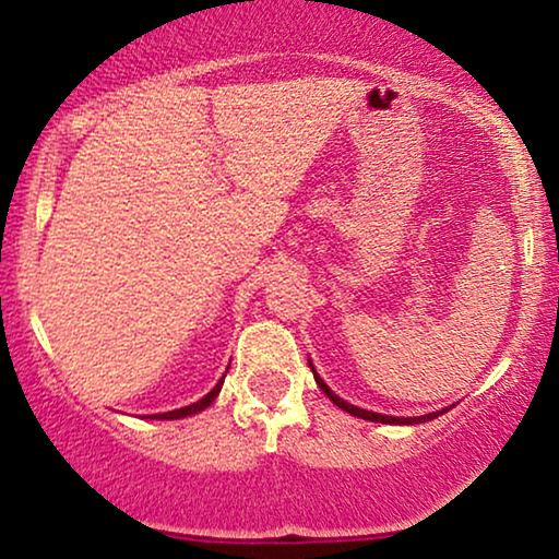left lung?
I'll use <instances>...</instances> for the list:
<instances>
[{
    "mask_svg": "<svg viewBox=\"0 0 559 559\" xmlns=\"http://www.w3.org/2000/svg\"><path fill=\"white\" fill-rule=\"evenodd\" d=\"M308 364H310V369H312V377H316V384H318L320 389H323V394L335 404V407H341L343 412H348V415H354V417L369 419V423H381V425H419V423H430V419H435L438 415H445V412H448V407H445V409L430 412V415H419V417H392V415H381V412H371V409L356 407V404L341 400V396L335 394L333 389L328 386L323 379H320V373L316 371V366H312L310 358H308Z\"/></svg>",
    "mask_w": 559,
    "mask_h": 559,
    "instance_id": "obj_1",
    "label": "left lung"
}]
</instances>
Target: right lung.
<instances>
[{
  "label": "right lung",
  "instance_id": "right-lung-1",
  "mask_svg": "<svg viewBox=\"0 0 559 559\" xmlns=\"http://www.w3.org/2000/svg\"><path fill=\"white\" fill-rule=\"evenodd\" d=\"M228 371V369H226ZM226 377V373H224ZM224 377L218 379V384L211 389L209 394L205 396H201V400L198 402H193V404H188V407H180V409H173V412H159V415H150V419H182V417H190V415H198V412H203L205 407H211L213 404V400H216L218 396V392H221V386H224Z\"/></svg>",
  "mask_w": 559,
  "mask_h": 559
}]
</instances>
